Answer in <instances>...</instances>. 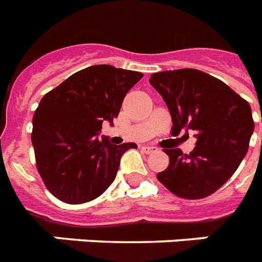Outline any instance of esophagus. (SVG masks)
<instances>
[{
    "label": "esophagus",
    "instance_id": "obj_1",
    "mask_svg": "<svg viewBox=\"0 0 262 262\" xmlns=\"http://www.w3.org/2000/svg\"><path fill=\"white\" fill-rule=\"evenodd\" d=\"M141 151H144L145 154H152V152L156 151V147H151V145H145V147L141 148Z\"/></svg>",
    "mask_w": 262,
    "mask_h": 262
}]
</instances>
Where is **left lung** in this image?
<instances>
[{"instance_id": "obj_1", "label": "left lung", "mask_w": 262, "mask_h": 262, "mask_svg": "<svg viewBox=\"0 0 262 262\" xmlns=\"http://www.w3.org/2000/svg\"><path fill=\"white\" fill-rule=\"evenodd\" d=\"M149 83L167 104L171 133L194 130L197 139L189 155L179 148L164 149L170 164L158 179L182 199L215 193L231 178L249 149L254 130L250 104L222 80L197 69L154 73Z\"/></svg>"}]
</instances>
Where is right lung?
I'll return each instance as SVG.
<instances>
[{"instance_id":"add662e5","label":"right lung","mask_w":262,"mask_h":262,"mask_svg":"<svg viewBox=\"0 0 262 262\" xmlns=\"http://www.w3.org/2000/svg\"><path fill=\"white\" fill-rule=\"evenodd\" d=\"M143 73L111 65H94L47 92L32 118L36 167L51 194L68 204H83L106 191L121 156L136 148L99 140L103 121L113 125L123 98Z\"/></svg>"}]
</instances>
